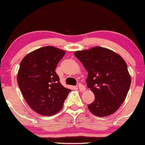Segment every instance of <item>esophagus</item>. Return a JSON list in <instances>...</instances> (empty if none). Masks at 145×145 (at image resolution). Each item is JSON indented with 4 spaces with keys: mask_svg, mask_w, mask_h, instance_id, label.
Returning a JSON list of instances; mask_svg holds the SVG:
<instances>
[{
    "mask_svg": "<svg viewBox=\"0 0 145 145\" xmlns=\"http://www.w3.org/2000/svg\"><path fill=\"white\" fill-rule=\"evenodd\" d=\"M78 88L79 89H80V91H85L86 89V87L84 86L83 85H82V84H78Z\"/></svg>",
    "mask_w": 145,
    "mask_h": 145,
    "instance_id": "obj_1",
    "label": "esophagus"
}]
</instances>
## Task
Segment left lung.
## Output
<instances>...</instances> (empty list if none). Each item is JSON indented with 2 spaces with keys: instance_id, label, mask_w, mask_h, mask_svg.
<instances>
[{
  "instance_id": "1",
  "label": "left lung",
  "mask_w": 145,
  "mask_h": 145,
  "mask_svg": "<svg viewBox=\"0 0 145 145\" xmlns=\"http://www.w3.org/2000/svg\"><path fill=\"white\" fill-rule=\"evenodd\" d=\"M88 72V88L94 93L89 111L99 117L116 112L124 101L131 85V77L123 58L113 51L101 47L74 53Z\"/></svg>"
}]
</instances>
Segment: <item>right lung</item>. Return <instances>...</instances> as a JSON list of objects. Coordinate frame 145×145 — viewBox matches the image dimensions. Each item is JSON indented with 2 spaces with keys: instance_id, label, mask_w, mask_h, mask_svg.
I'll use <instances>...</instances> for the list:
<instances>
[{
  "instance_id": "1",
  "label": "right lung",
  "mask_w": 145,
  "mask_h": 145,
  "mask_svg": "<svg viewBox=\"0 0 145 145\" xmlns=\"http://www.w3.org/2000/svg\"><path fill=\"white\" fill-rule=\"evenodd\" d=\"M65 54L64 50L47 46L28 54L20 62L18 87L27 103L40 115L57 114L71 91L61 85L55 71Z\"/></svg>"
}]
</instances>
